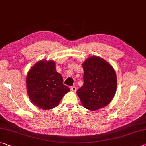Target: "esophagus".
<instances>
[{
    "mask_svg": "<svg viewBox=\"0 0 146 146\" xmlns=\"http://www.w3.org/2000/svg\"><path fill=\"white\" fill-rule=\"evenodd\" d=\"M70 89L72 90L73 92H76V86H71V88H70Z\"/></svg>",
    "mask_w": 146,
    "mask_h": 146,
    "instance_id": "obj_1",
    "label": "esophagus"
}]
</instances>
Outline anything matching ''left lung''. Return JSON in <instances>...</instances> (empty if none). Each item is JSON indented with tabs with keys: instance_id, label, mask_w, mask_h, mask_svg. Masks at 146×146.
<instances>
[{
	"instance_id": "1",
	"label": "left lung",
	"mask_w": 146,
	"mask_h": 146,
	"mask_svg": "<svg viewBox=\"0 0 146 146\" xmlns=\"http://www.w3.org/2000/svg\"><path fill=\"white\" fill-rule=\"evenodd\" d=\"M83 85L77 91L83 106L96 111L108 105L117 89V76L111 65L98 56H92L83 63Z\"/></svg>"
}]
</instances>
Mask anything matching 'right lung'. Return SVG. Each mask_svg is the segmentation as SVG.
<instances>
[{
	"instance_id": "right-lung-1",
	"label": "right lung",
	"mask_w": 146,
	"mask_h": 146,
	"mask_svg": "<svg viewBox=\"0 0 146 146\" xmlns=\"http://www.w3.org/2000/svg\"><path fill=\"white\" fill-rule=\"evenodd\" d=\"M26 85L31 101L46 110L57 106L63 96L70 91L56 71V63L51 60L38 61L28 72Z\"/></svg>"
}]
</instances>
